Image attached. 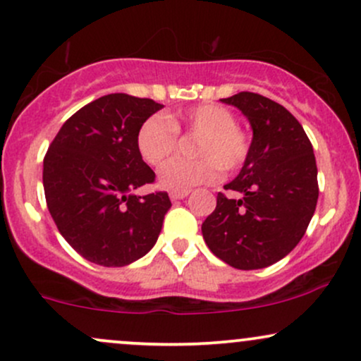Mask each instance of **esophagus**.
Here are the masks:
<instances>
[{"mask_svg":"<svg viewBox=\"0 0 361 361\" xmlns=\"http://www.w3.org/2000/svg\"><path fill=\"white\" fill-rule=\"evenodd\" d=\"M189 196V191H170V200L177 201V200H184V197Z\"/></svg>","mask_w":361,"mask_h":361,"instance_id":"34e87169","label":"esophagus"}]
</instances>
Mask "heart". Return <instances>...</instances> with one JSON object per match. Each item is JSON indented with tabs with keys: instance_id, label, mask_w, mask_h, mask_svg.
I'll use <instances>...</instances> for the list:
<instances>
[{
	"instance_id": "heart-1",
	"label": "heart",
	"mask_w": 361,
	"mask_h": 361,
	"mask_svg": "<svg viewBox=\"0 0 361 361\" xmlns=\"http://www.w3.org/2000/svg\"><path fill=\"white\" fill-rule=\"evenodd\" d=\"M179 133L197 135L194 155L197 159H173L159 170V180L172 191H188L212 184L226 173L244 167L250 153V137L235 123L230 109L218 104H201L167 117L153 116L141 124L136 147L148 165H160L176 152Z\"/></svg>"
}]
</instances>
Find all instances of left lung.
I'll use <instances>...</instances> for the list:
<instances>
[{
  "mask_svg": "<svg viewBox=\"0 0 361 361\" xmlns=\"http://www.w3.org/2000/svg\"><path fill=\"white\" fill-rule=\"evenodd\" d=\"M252 126L249 159L202 221L216 257L237 269H261L290 254L305 235L319 197L317 165L309 136L290 111L254 92L221 99Z\"/></svg>",
  "mask_w": 361,
  "mask_h": 361,
  "instance_id": "obj_1",
  "label": "left lung"
}]
</instances>
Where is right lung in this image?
<instances>
[{
    "label": "right lung",
    "mask_w": 361,
    "mask_h": 361,
    "mask_svg": "<svg viewBox=\"0 0 361 361\" xmlns=\"http://www.w3.org/2000/svg\"><path fill=\"white\" fill-rule=\"evenodd\" d=\"M164 107L152 99L111 93L76 111L44 157V194L59 233L80 256L121 268L155 245L165 191L135 196L155 182L136 147L141 124Z\"/></svg>",
    "instance_id": "1"
}]
</instances>
